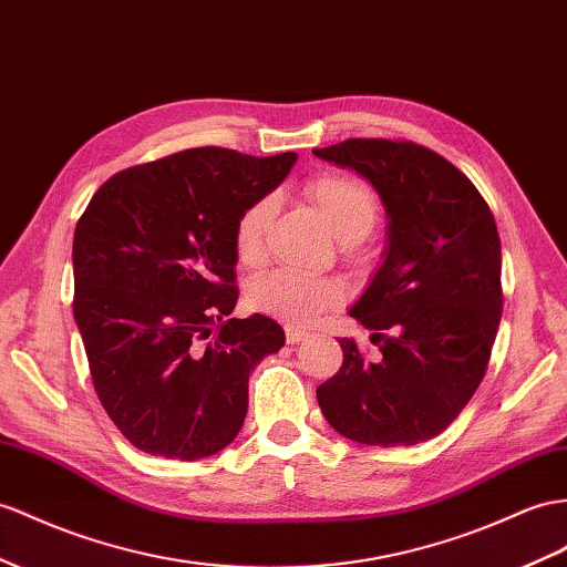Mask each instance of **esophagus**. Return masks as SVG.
Returning <instances> with one entry per match:
<instances>
[{"label":"esophagus","instance_id":"1","mask_svg":"<svg viewBox=\"0 0 567 567\" xmlns=\"http://www.w3.org/2000/svg\"><path fill=\"white\" fill-rule=\"evenodd\" d=\"M285 338L289 344H297L307 338V332H303L301 328H295V326H285Z\"/></svg>","mask_w":567,"mask_h":567}]
</instances>
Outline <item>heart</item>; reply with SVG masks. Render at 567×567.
Here are the masks:
<instances>
[{
    "label": "heart",
    "mask_w": 567,
    "mask_h": 567,
    "mask_svg": "<svg viewBox=\"0 0 567 567\" xmlns=\"http://www.w3.org/2000/svg\"><path fill=\"white\" fill-rule=\"evenodd\" d=\"M303 194L321 210L330 229L344 241L367 239L381 217V200L373 188L347 172H321L303 184ZM272 196H258L237 215L231 241L241 264H258L264 256V235L272 217ZM246 299L260 313L285 323L307 326L344 299V285L328 275L297 270H270L258 275L246 289Z\"/></svg>",
    "instance_id": "obj_1"
}]
</instances>
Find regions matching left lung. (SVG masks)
<instances>
[{
  "label": "left lung",
  "mask_w": 567,
  "mask_h": 567,
  "mask_svg": "<svg viewBox=\"0 0 567 567\" xmlns=\"http://www.w3.org/2000/svg\"><path fill=\"white\" fill-rule=\"evenodd\" d=\"M313 155L369 179L390 220L383 266L350 309L383 357L338 340L342 367L318 385V404L344 439L424 443L455 422L488 367L503 313L496 220L455 165L412 141L347 138Z\"/></svg>",
  "instance_id": "8db88e82"
}]
</instances>
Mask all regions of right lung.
Listing matches in <instances>:
<instances>
[{"instance_id":"obj_1","label":"right lung","mask_w":567,"mask_h":567,"mask_svg":"<svg viewBox=\"0 0 567 567\" xmlns=\"http://www.w3.org/2000/svg\"><path fill=\"white\" fill-rule=\"evenodd\" d=\"M188 148L114 174L74 231V318L107 416L143 453L215 455L249 410V373L285 344L268 316L231 318L237 215L292 169Z\"/></svg>"}]
</instances>
